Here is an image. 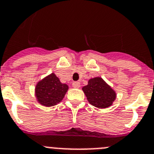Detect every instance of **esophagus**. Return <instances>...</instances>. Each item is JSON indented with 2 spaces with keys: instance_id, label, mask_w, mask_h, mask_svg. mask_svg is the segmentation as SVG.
<instances>
[{
  "instance_id": "1",
  "label": "esophagus",
  "mask_w": 154,
  "mask_h": 154,
  "mask_svg": "<svg viewBox=\"0 0 154 154\" xmlns=\"http://www.w3.org/2000/svg\"><path fill=\"white\" fill-rule=\"evenodd\" d=\"M72 86L74 88H80V82H78V81L74 82V83H72Z\"/></svg>"
}]
</instances>
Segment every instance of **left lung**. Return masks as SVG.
<instances>
[{"label": "left lung", "mask_w": 154, "mask_h": 154, "mask_svg": "<svg viewBox=\"0 0 154 154\" xmlns=\"http://www.w3.org/2000/svg\"><path fill=\"white\" fill-rule=\"evenodd\" d=\"M88 101L98 108H106L112 104L116 93L101 77L90 79L87 86L83 87Z\"/></svg>", "instance_id": "left-lung-1"}]
</instances>
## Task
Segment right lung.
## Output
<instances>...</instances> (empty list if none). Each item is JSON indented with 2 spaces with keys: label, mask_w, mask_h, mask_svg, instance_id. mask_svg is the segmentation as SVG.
<instances>
[{
  "label": "right lung",
  "mask_w": 154,
  "mask_h": 154,
  "mask_svg": "<svg viewBox=\"0 0 154 154\" xmlns=\"http://www.w3.org/2000/svg\"><path fill=\"white\" fill-rule=\"evenodd\" d=\"M68 89V85L61 83L53 73L37 83L35 95L40 104L51 107L63 99Z\"/></svg>",
  "instance_id": "obj_1"
}]
</instances>
